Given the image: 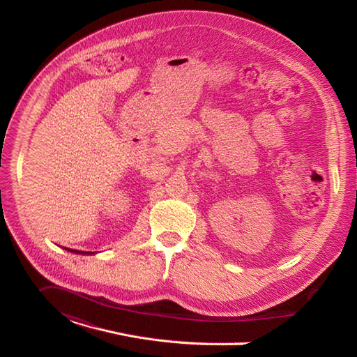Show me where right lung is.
<instances>
[{
    "instance_id": "right-lung-1",
    "label": "right lung",
    "mask_w": 357,
    "mask_h": 357,
    "mask_svg": "<svg viewBox=\"0 0 357 357\" xmlns=\"http://www.w3.org/2000/svg\"><path fill=\"white\" fill-rule=\"evenodd\" d=\"M68 250H70V248H68ZM70 252H75V253H82V255L84 253V252H79V250H70ZM84 255H86V253H84ZM88 255H89V253H88Z\"/></svg>"
}]
</instances>
